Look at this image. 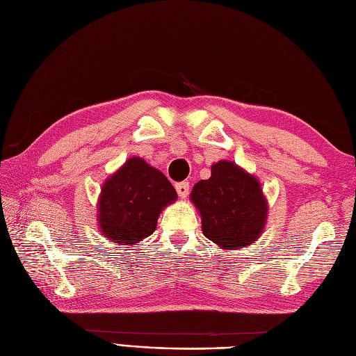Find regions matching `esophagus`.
<instances>
[{
    "label": "esophagus",
    "instance_id": "obj_1",
    "mask_svg": "<svg viewBox=\"0 0 356 356\" xmlns=\"http://www.w3.org/2000/svg\"><path fill=\"white\" fill-rule=\"evenodd\" d=\"M175 188H177V191H178V195H179V197H187V195L190 193V184L188 182H178V184L175 186Z\"/></svg>",
    "mask_w": 356,
    "mask_h": 356
}]
</instances>
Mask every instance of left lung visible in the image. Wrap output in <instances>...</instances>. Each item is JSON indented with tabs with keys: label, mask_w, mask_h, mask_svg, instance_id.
<instances>
[{
	"label": "left lung",
	"mask_w": 356,
	"mask_h": 356,
	"mask_svg": "<svg viewBox=\"0 0 356 356\" xmlns=\"http://www.w3.org/2000/svg\"><path fill=\"white\" fill-rule=\"evenodd\" d=\"M202 218V232L220 250L234 251L260 238L268 203L260 181L232 160L211 166V178L200 179L190 193Z\"/></svg>",
	"instance_id": "obj_1"
}]
</instances>
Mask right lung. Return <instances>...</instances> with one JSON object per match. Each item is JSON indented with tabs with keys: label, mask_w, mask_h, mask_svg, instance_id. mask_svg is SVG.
Returning <instances> with one entry per match:
<instances>
[{
	"label": "right lung",
	"mask_w": 356,
	"mask_h": 356,
	"mask_svg": "<svg viewBox=\"0 0 356 356\" xmlns=\"http://www.w3.org/2000/svg\"><path fill=\"white\" fill-rule=\"evenodd\" d=\"M178 199L174 186L141 157L127 159L105 179L98 197L102 238L115 245H138L153 234L157 220Z\"/></svg>",
	"instance_id": "add662e5"
}]
</instances>
